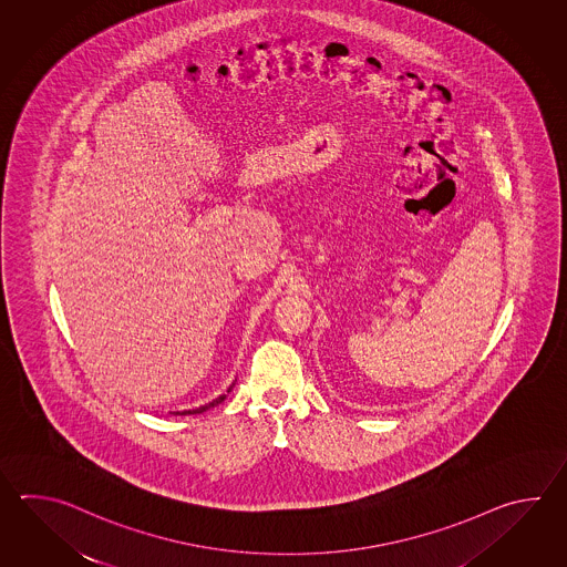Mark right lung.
<instances>
[{"label":"right lung","instance_id":"obj_1","mask_svg":"<svg viewBox=\"0 0 567 567\" xmlns=\"http://www.w3.org/2000/svg\"><path fill=\"white\" fill-rule=\"evenodd\" d=\"M233 386L235 383L227 389V393L233 391ZM227 393H223V395H218V398L213 399V401H208L205 405H200V408H193V410H184V411H169V413H174V415H196V413H203V411L210 410V408H215L218 403H223L225 399H227Z\"/></svg>","mask_w":567,"mask_h":567}]
</instances>
